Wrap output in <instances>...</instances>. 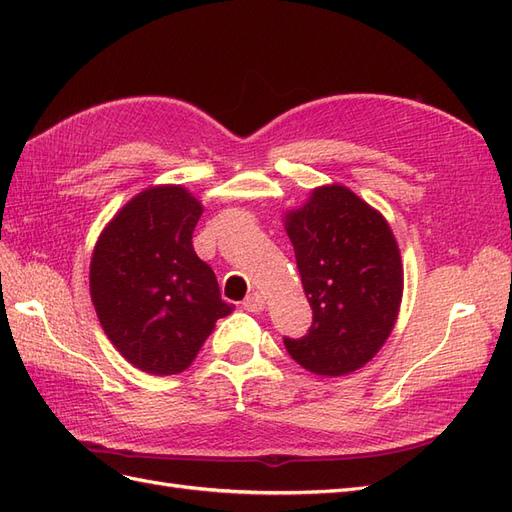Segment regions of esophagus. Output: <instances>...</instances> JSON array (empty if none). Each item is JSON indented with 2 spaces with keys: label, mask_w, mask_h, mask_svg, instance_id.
<instances>
[{
  "label": "esophagus",
  "mask_w": 512,
  "mask_h": 512,
  "mask_svg": "<svg viewBox=\"0 0 512 512\" xmlns=\"http://www.w3.org/2000/svg\"><path fill=\"white\" fill-rule=\"evenodd\" d=\"M243 307L247 309V312H262V309H265V297H262V294H258V292H252V294H247L245 297V301H243Z\"/></svg>",
  "instance_id": "obj_1"
}]
</instances>
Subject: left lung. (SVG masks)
<instances>
[{"label":"left lung","instance_id":"8db88e82","mask_svg":"<svg viewBox=\"0 0 512 512\" xmlns=\"http://www.w3.org/2000/svg\"><path fill=\"white\" fill-rule=\"evenodd\" d=\"M286 232L312 327L284 337L288 354L318 376H346L389 339L404 292V267L391 226L344 185H322L286 213Z\"/></svg>","mask_w":512,"mask_h":512}]
</instances>
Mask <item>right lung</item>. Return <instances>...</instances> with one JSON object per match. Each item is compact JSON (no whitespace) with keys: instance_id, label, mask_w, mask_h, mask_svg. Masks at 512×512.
<instances>
[{"instance_id":"1","label":"right lung","mask_w":512,"mask_h":512,"mask_svg":"<svg viewBox=\"0 0 512 512\" xmlns=\"http://www.w3.org/2000/svg\"><path fill=\"white\" fill-rule=\"evenodd\" d=\"M203 205L181 185L136 194L94 247L89 290L104 333L153 376L188 369L215 322L232 312L192 232Z\"/></svg>"}]
</instances>
